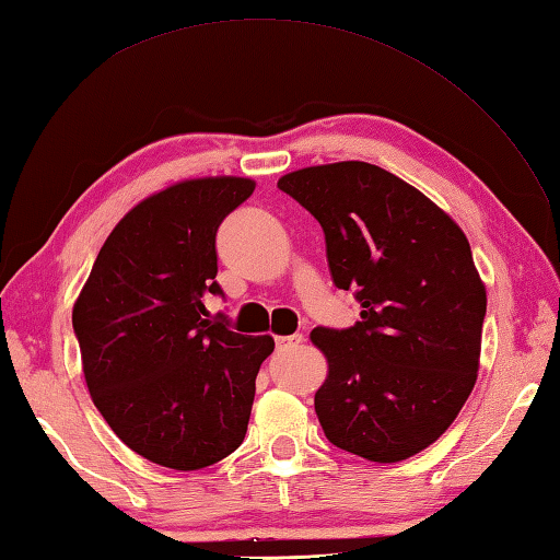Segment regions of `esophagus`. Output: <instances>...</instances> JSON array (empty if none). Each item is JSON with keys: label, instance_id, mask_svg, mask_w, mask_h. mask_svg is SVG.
Returning <instances> with one entry per match:
<instances>
[{"label": "esophagus", "instance_id": "esophagus-1", "mask_svg": "<svg viewBox=\"0 0 560 560\" xmlns=\"http://www.w3.org/2000/svg\"><path fill=\"white\" fill-rule=\"evenodd\" d=\"M303 335H291V337H277V349H295L299 343H303Z\"/></svg>", "mask_w": 560, "mask_h": 560}]
</instances>
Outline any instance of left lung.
I'll return each mask as SVG.
<instances>
[{
    "label": "left lung",
    "instance_id": "obj_1",
    "mask_svg": "<svg viewBox=\"0 0 560 560\" xmlns=\"http://www.w3.org/2000/svg\"><path fill=\"white\" fill-rule=\"evenodd\" d=\"M279 189L323 225L331 281L363 307L353 327L311 335L327 359L323 431L363 459H407L447 431L477 383L486 287L467 235L373 163L311 165Z\"/></svg>",
    "mask_w": 560,
    "mask_h": 560
}]
</instances>
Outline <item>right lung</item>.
<instances>
[{"instance_id":"right-lung-1","label":"right lung","mask_w":560,"mask_h":560,"mask_svg":"<svg viewBox=\"0 0 560 560\" xmlns=\"http://www.w3.org/2000/svg\"><path fill=\"white\" fill-rule=\"evenodd\" d=\"M249 177H195L141 199L93 261L71 323L96 409L161 467L205 469L241 447L255 377L273 351L209 319L217 231L253 195Z\"/></svg>"}]
</instances>
